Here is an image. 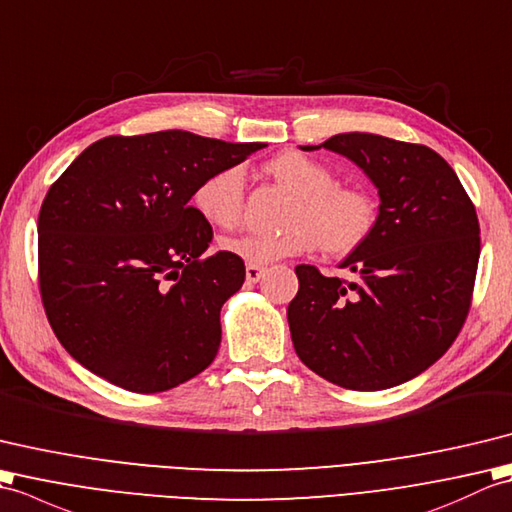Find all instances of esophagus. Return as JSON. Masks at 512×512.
I'll return each mask as SVG.
<instances>
[{
    "label": "esophagus",
    "mask_w": 512,
    "mask_h": 512,
    "mask_svg": "<svg viewBox=\"0 0 512 512\" xmlns=\"http://www.w3.org/2000/svg\"><path fill=\"white\" fill-rule=\"evenodd\" d=\"M263 274H265V267H260V265H252V263H249V265L245 267V278H247V282H258L260 278H263Z\"/></svg>",
    "instance_id": "esophagus-1"
}]
</instances>
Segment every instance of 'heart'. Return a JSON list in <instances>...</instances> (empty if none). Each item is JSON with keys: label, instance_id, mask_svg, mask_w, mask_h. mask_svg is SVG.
Returning <instances> with one entry per match:
<instances>
[{"label": "heart", "instance_id": "heart-1", "mask_svg": "<svg viewBox=\"0 0 512 512\" xmlns=\"http://www.w3.org/2000/svg\"><path fill=\"white\" fill-rule=\"evenodd\" d=\"M265 175L285 188L291 201L278 234H243L227 238L223 247L252 265H267L302 256L320 247L326 256H348L368 241L379 217L372 192L357 184H339L337 173L309 155L285 151L265 162ZM195 208L219 230H236L243 221V170L227 166L201 181Z\"/></svg>", "mask_w": 512, "mask_h": 512}]
</instances>
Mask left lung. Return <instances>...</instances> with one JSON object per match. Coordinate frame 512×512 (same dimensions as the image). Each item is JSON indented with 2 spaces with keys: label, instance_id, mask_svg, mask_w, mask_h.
Here are the masks:
<instances>
[{
  "label": "left lung",
  "instance_id": "left-lung-1",
  "mask_svg": "<svg viewBox=\"0 0 512 512\" xmlns=\"http://www.w3.org/2000/svg\"><path fill=\"white\" fill-rule=\"evenodd\" d=\"M322 146L363 168L381 206L372 236L342 263L355 280L295 267L293 348L306 368L346 390L394 388L445 355L467 320L478 214L453 168L425 144L342 133ZM313 149L320 146H304Z\"/></svg>",
  "mask_w": 512,
  "mask_h": 512
}]
</instances>
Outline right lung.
Instances as JSON below:
<instances>
[{
	"label": "right lung",
	"instance_id": "1",
	"mask_svg": "<svg viewBox=\"0 0 512 512\" xmlns=\"http://www.w3.org/2000/svg\"><path fill=\"white\" fill-rule=\"evenodd\" d=\"M263 142L188 131L109 135L50 186L39 212V291L54 335L129 392L175 388L214 361L221 306L245 282L232 252L206 256L212 225L190 199Z\"/></svg>",
	"mask_w": 512,
	"mask_h": 512
}]
</instances>
